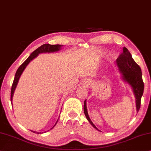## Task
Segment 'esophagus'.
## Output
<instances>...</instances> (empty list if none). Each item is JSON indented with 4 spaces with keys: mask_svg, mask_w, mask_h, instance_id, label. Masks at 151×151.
Masks as SVG:
<instances>
[{
    "mask_svg": "<svg viewBox=\"0 0 151 151\" xmlns=\"http://www.w3.org/2000/svg\"><path fill=\"white\" fill-rule=\"evenodd\" d=\"M84 85L85 86H90V83H89L88 82H87V81H84Z\"/></svg>",
    "mask_w": 151,
    "mask_h": 151,
    "instance_id": "obj_1",
    "label": "esophagus"
}]
</instances>
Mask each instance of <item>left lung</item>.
I'll use <instances>...</instances> for the list:
<instances>
[{
	"mask_svg": "<svg viewBox=\"0 0 151 151\" xmlns=\"http://www.w3.org/2000/svg\"><path fill=\"white\" fill-rule=\"evenodd\" d=\"M116 63L118 70L121 73V79L132 87L133 93L134 94L135 98V106L137 112L140 108L141 98L143 95L145 87L140 67L133 59L132 54L125 47H123V53L117 58ZM84 112L91 125L100 132L89 117L86 107V100H85L84 104Z\"/></svg>",
	"mask_w": 151,
	"mask_h": 151,
	"instance_id": "1",
	"label": "left lung"
}]
</instances>
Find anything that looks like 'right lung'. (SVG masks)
<instances>
[{
  "label": "right lung",
  "instance_id": "1",
  "mask_svg": "<svg viewBox=\"0 0 151 151\" xmlns=\"http://www.w3.org/2000/svg\"><path fill=\"white\" fill-rule=\"evenodd\" d=\"M63 46V45H58V44H57V45H50V44H49V43H46V44H43L42 45H41V46L38 47L37 49L35 50V51L32 52V53L30 54L29 56H28V58H27V59L19 67V68L17 69V70L16 73V75H15L14 82H13L12 87V91H11V102H12V106H13V104H12L13 97H14V92H15V90H16V88L17 87V83H18V82H19V78H20L22 73H23V71H24L26 67H27V65L29 64L30 61L33 60L34 58H35L39 54L52 53V52H58V51H59V50H61V48H62ZM58 120H57V121L56 122L55 124H54V125L53 126V127H55L56 123H57ZM53 127H52L51 129H53ZM30 131H31L32 132L35 133V134H43V133L37 132H35V131H32V130H30Z\"/></svg>",
  "mask_w": 151,
  "mask_h": 151
}]
</instances>
